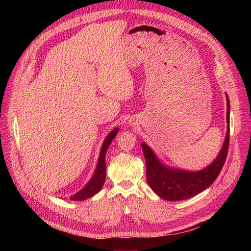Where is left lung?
Masks as SVG:
<instances>
[{"mask_svg": "<svg viewBox=\"0 0 251 251\" xmlns=\"http://www.w3.org/2000/svg\"><path fill=\"white\" fill-rule=\"evenodd\" d=\"M227 131L223 146L217 158L208 166L200 171H185L172 168L160 161L155 151L147 143L141 142L147 163V180L150 187L160 198L168 201L185 200L198 195L209 187L219 176L227 157L229 144V113L230 104L226 94Z\"/></svg>", "mask_w": 251, "mask_h": 251, "instance_id": "1", "label": "left lung"}]
</instances>
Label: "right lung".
I'll return each instance as SVG.
<instances>
[{"mask_svg": "<svg viewBox=\"0 0 251 251\" xmlns=\"http://www.w3.org/2000/svg\"><path fill=\"white\" fill-rule=\"evenodd\" d=\"M118 130H119L118 127L114 128L112 132L109 133L107 137H105L100 149V157H98V161H97L93 176L91 177V179L88 181V183L83 186L80 191H78L77 193H75L70 197V200H73V201L87 200L100 191L104 183L105 175H107L105 174V154H107V151L110 147L112 140L116 137Z\"/></svg>", "mask_w": 251, "mask_h": 251, "instance_id": "obj_1", "label": "right lung"}]
</instances>
